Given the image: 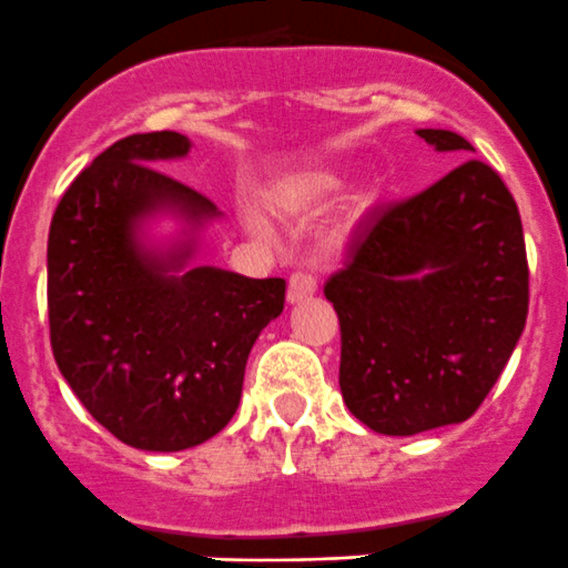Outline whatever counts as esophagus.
<instances>
[{
	"label": "esophagus",
	"mask_w": 568,
	"mask_h": 568,
	"mask_svg": "<svg viewBox=\"0 0 568 568\" xmlns=\"http://www.w3.org/2000/svg\"><path fill=\"white\" fill-rule=\"evenodd\" d=\"M317 292V276L312 271H295L290 276V286H286V301L301 303Z\"/></svg>",
	"instance_id": "34e87169"
}]
</instances>
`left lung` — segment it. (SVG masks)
<instances>
[{
    "mask_svg": "<svg viewBox=\"0 0 568 568\" xmlns=\"http://www.w3.org/2000/svg\"><path fill=\"white\" fill-rule=\"evenodd\" d=\"M436 151H475L450 129H417ZM527 254L514 195L464 160L353 234L325 282L339 314V389L375 434L414 436L477 412L527 320Z\"/></svg>",
    "mask_w": 568,
    "mask_h": 568,
    "instance_id": "8db88e82",
    "label": "left lung"
}]
</instances>
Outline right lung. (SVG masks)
Returning a JSON list of instances; mask_svg holds the SVG:
<instances>
[{"label":"right lung","instance_id":"obj_1","mask_svg":"<svg viewBox=\"0 0 568 568\" xmlns=\"http://www.w3.org/2000/svg\"><path fill=\"white\" fill-rule=\"evenodd\" d=\"M179 132L129 134L71 182L49 229V334L82 406L123 445L176 453L221 434L245 362L284 308V278L193 265L217 206L162 173L190 154ZM183 223L160 246L144 229Z\"/></svg>","mask_w":568,"mask_h":568}]
</instances>
